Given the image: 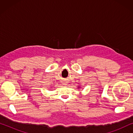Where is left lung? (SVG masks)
I'll return each mask as SVG.
<instances>
[{"instance_id": "8db88e82", "label": "left lung", "mask_w": 133, "mask_h": 133, "mask_svg": "<svg viewBox=\"0 0 133 133\" xmlns=\"http://www.w3.org/2000/svg\"><path fill=\"white\" fill-rule=\"evenodd\" d=\"M81 88V87H78V88Z\"/></svg>"}]
</instances>
